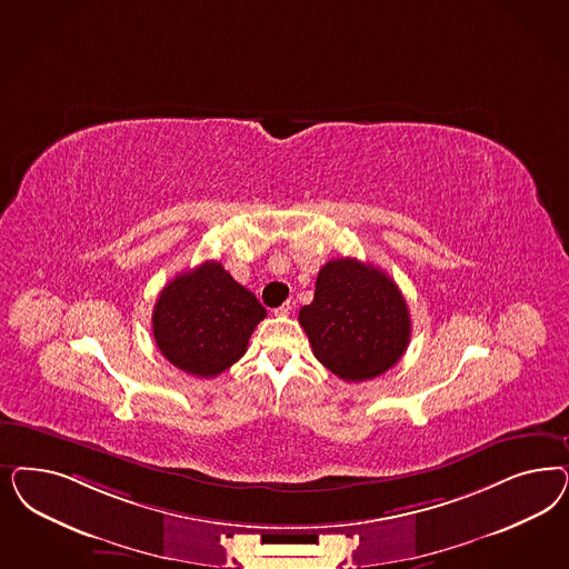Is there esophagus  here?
<instances>
[{
    "instance_id": "34e87169",
    "label": "esophagus",
    "mask_w": 569,
    "mask_h": 569,
    "mask_svg": "<svg viewBox=\"0 0 569 569\" xmlns=\"http://www.w3.org/2000/svg\"><path fill=\"white\" fill-rule=\"evenodd\" d=\"M291 310H293V303L284 301L280 308H276L274 313L276 316H287V313H291Z\"/></svg>"
}]
</instances>
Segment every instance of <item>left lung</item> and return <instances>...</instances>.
Here are the masks:
<instances>
[{"instance_id": "8db88e82", "label": "left lung", "mask_w": 569, "mask_h": 569, "mask_svg": "<svg viewBox=\"0 0 569 569\" xmlns=\"http://www.w3.org/2000/svg\"><path fill=\"white\" fill-rule=\"evenodd\" d=\"M299 325L318 362L353 383L398 365L410 341V313L398 284L353 257L322 266L313 301L301 308Z\"/></svg>"}]
</instances>
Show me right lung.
Here are the masks:
<instances>
[{
	"mask_svg": "<svg viewBox=\"0 0 569 569\" xmlns=\"http://www.w3.org/2000/svg\"><path fill=\"white\" fill-rule=\"evenodd\" d=\"M263 318L256 295L220 261H204L163 287L152 310V335L173 367L209 379L239 362Z\"/></svg>",
	"mask_w": 569,
	"mask_h": 569,
	"instance_id": "1",
	"label": "right lung"
}]
</instances>
